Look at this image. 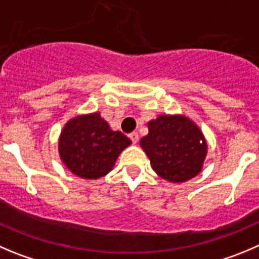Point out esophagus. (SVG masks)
<instances>
[{"instance_id": "34e87169", "label": "esophagus", "mask_w": 259, "mask_h": 259, "mask_svg": "<svg viewBox=\"0 0 259 259\" xmlns=\"http://www.w3.org/2000/svg\"><path fill=\"white\" fill-rule=\"evenodd\" d=\"M128 137L131 139V141L134 142V144H137V141H139V134H137V132H132V134L128 135Z\"/></svg>"}]
</instances>
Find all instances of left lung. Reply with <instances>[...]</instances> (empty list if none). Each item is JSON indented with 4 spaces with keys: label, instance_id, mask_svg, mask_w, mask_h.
<instances>
[{
    "label": "left lung",
    "instance_id": "1",
    "mask_svg": "<svg viewBox=\"0 0 259 259\" xmlns=\"http://www.w3.org/2000/svg\"><path fill=\"white\" fill-rule=\"evenodd\" d=\"M147 127L149 134L140 140V146L157 176L171 183H183L202 170L207 142L193 120L181 114H161Z\"/></svg>",
    "mask_w": 259,
    "mask_h": 259
}]
</instances>
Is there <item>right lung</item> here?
I'll return each instance as SVG.
<instances>
[{"label":"right lung","instance_id":"obj_1","mask_svg":"<svg viewBox=\"0 0 259 259\" xmlns=\"http://www.w3.org/2000/svg\"><path fill=\"white\" fill-rule=\"evenodd\" d=\"M131 140L112 131L99 113L81 114L65 124L58 140V152L68 170L83 179H99L114 166Z\"/></svg>","mask_w":259,"mask_h":259}]
</instances>
